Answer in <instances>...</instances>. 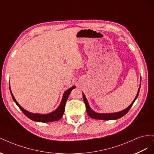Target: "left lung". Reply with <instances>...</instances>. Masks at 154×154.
Segmentation results:
<instances>
[{"instance_id":"8db88e82","label":"left lung","mask_w":154,"mask_h":154,"mask_svg":"<svg viewBox=\"0 0 154 154\" xmlns=\"http://www.w3.org/2000/svg\"><path fill=\"white\" fill-rule=\"evenodd\" d=\"M140 87H141V85L139 87V89L137 91V94L135 97V99L134 100V101H132V103L130 104L127 109H125V110L118 112H115V113H107V114H104V113H97L95 112L94 111H93L88 105V101L86 99V97L84 95V94L83 93V101H84V103L85 105V107H86V110L87 114L89 116V117L92 118V119H100V120H114V119H119L120 118L123 117V116H125L126 114H127L128 112L129 111V110L131 108L133 103H134V101H136V100L137 98L139 93V90H140Z\"/></svg>"}]
</instances>
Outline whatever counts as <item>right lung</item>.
I'll return each mask as SVG.
<instances>
[{"instance_id":"add662e5","label":"right lung","mask_w":154,"mask_h":154,"mask_svg":"<svg viewBox=\"0 0 154 154\" xmlns=\"http://www.w3.org/2000/svg\"><path fill=\"white\" fill-rule=\"evenodd\" d=\"M75 87H76L75 86H72V87L69 88V89H67L66 92H65L62 97L61 103H60L58 108L54 111L52 112L46 114L31 113L28 111H27L24 109H23L22 107L18 103V102L16 101L15 97H14L11 91L10 85V92H11V94L13 97V101H15V103L17 105L18 107H19V109L22 110V112L26 115V116H27V117L29 118L30 119L35 121V122H36L48 123V122H55V121H58L62 118L64 111H65V106H66V101L68 99V97L70 94V93H71V92L72 91V90L74 89Z\"/></svg>"}]
</instances>
